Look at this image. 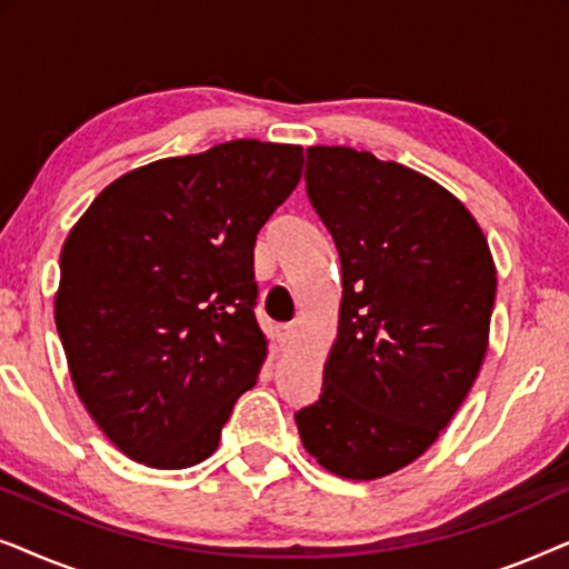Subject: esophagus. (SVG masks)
<instances>
[{"label": "esophagus", "mask_w": 569, "mask_h": 569, "mask_svg": "<svg viewBox=\"0 0 569 569\" xmlns=\"http://www.w3.org/2000/svg\"><path fill=\"white\" fill-rule=\"evenodd\" d=\"M295 337H298V329H295L292 323L277 326V329H274V339H277L279 347H290L292 341H295Z\"/></svg>", "instance_id": "obj_1"}]
</instances>
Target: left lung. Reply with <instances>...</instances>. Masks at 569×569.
I'll return each mask as SVG.
<instances>
[{"mask_svg":"<svg viewBox=\"0 0 569 569\" xmlns=\"http://www.w3.org/2000/svg\"><path fill=\"white\" fill-rule=\"evenodd\" d=\"M306 191L341 261L339 331L302 446L345 479L417 461L471 391L487 355L497 271L453 193L352 147H308Z\"/></svg>","mask_w":569,"mask_h":569,"instance_id":"1","label":"left lung"}]
</instances>
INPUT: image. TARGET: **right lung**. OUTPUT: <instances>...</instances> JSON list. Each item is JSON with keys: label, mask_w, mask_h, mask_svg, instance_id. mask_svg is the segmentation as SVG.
Returning a JSON list of instances; mask_svg holds the SVG:
<instances>
[{"label": "right lung", "mask_w": 569, "mask_h": 569, "mask_svg": "<svg viewBox=\"0 0 569 569\" xmlns=\"http://www.w3.org/2000/svg\"><path fill=\"white\" fill-rule=\"evenodd\" d=\"M302 147L236 139L106 186L61 248L57 331L74 391L121 453L189 469L259 378L253 246Z\"/></svg>", "instance_id": "right-lung-1"}]
</instances>
